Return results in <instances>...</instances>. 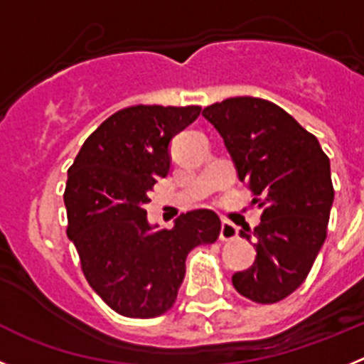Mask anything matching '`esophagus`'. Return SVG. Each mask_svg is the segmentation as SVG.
I'll return each instance as SVG.
<instances>
[{
    "label": "esophagus",
    "instance_id": "esophagus-1",
    "mask_svg": "<svg viewBox=\"0 0 364 364\" xmlns=\"http://www.w3.org/2000/svg\"><path fill=\"white\" fill-rule=\"evenodd\" d=\"M237 237H239V228L233 226L231 222L222 220L220 235H218V239H220V240H235Z\"/></svg>",
    "mask_w": 364,
    "mask_h": 364
}]
</instances>
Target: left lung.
Returning a JSON list of instances; mask_svg holds the SVG:
<instances>
[{
  "instance_id": "8db88e82",
  "label": "left lung",
  "mask_w": 364,
  "mask_h": 364,
  "mask_svg": "<svg viewBox=\"0 0 364 364\" xmlns=\"http://www.w3.org/2000/svg\"><path fill=\"white\" fill-rule=\"evenodd\" d=\"M202 117L224 138L239 178L255 197L252 204L262 210L253 230L255 262L231 277L235 290L260 304L282 301L308 277L326 239L330 160L314 134L268 100L228 98Z\"/></svg>"
}]
</instances>
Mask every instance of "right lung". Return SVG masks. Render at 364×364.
I'll use <instances>...</instances> for the list:
<instances>
[{
    "label": "right lung",
    "mask_w": 364,
    "mask_h": 364,
    "mask_svg": "<svg viewBox=\"0 0 364 364\" xmlns=\"http://www.w3.org/2000/svg\"><path fill=\"white\" fill-rule=\"evenodd\" d=\"M202 109L133 105L114 112L83 142L67 175V237L92 290L117 314L151 319L175 304L193 247L213 244L220 218L211 210L180 215L154 230L144 205L169 173V142Z\"/></svg>",
    "instance_id": "1"
}]
</instances>
